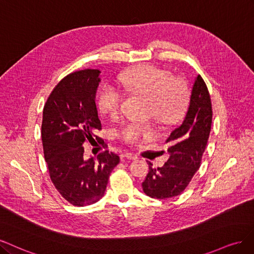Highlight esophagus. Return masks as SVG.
Returning <instances> with one entry per match:
<instances>
[{"mask_svg":"<svg viewBox=\"0 0 254 254\" xmlns=\"http://www.w3.org/2000/svg\"><path fill=\"white\" fill-rule=\"evenodd\" d=\"M124 156L126 157V158H127V159H137L138 158V156L136 154H134V153H130V152H127V153H125V155Z\"/></svg>","mask_w":254,"mask_h":254,"instance_id":"obj_1","label":"esophagus"}]
</instances>
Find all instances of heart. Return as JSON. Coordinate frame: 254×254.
I'll use <instances>...</instances> for the list:
<instances>
[{"mask_svg": "<svg viewBox=\"0 0 254 254\" xmlns=\"http://www.w3.org/2000/svg\"><path fill=\"white\" fill-rule=\"evenodd\" d=\"M125 91L145 98V116L158 124L173 125L182 116L188 102L185 81L171 78L170 72L154 65H141L125 71L119 78ZM122 101L120 89L112 84L101 87L97 98L99 110L111 119L118 117ZM155 134L151 121L127 122L118 130V136L127 143H138Z\"/></svg>", "mask_w": 254, "mask_h": 254, "instance_id": "obj_1", "label": "heart"}]
</instances>
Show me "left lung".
<instances>
[{
	"label": "left lung",
	"instance_id": "left-lung-1",
	"mask_svg": "<svg viewBox=\"0 0 254 254\" xmlns=\"http://www.w3.org/2000/svg\"><path fill=\"white\" fill-rule=\"evenodd\" d=\"M212 104L208 87L198 75L195 79L190 105L183 122L167 142L170 158L161 168H152L142 183L143 192L152 198L166 199L182 194L200 167L211 130Z\"/></svg>",
	"mask_w": 254,
	"mask_h": 254
}]
</instances>
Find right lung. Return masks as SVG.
I'll list each match as a JSON object with an SVG mask.
<instances>
[{
    "instance_id": "obj_1",
    "label": "right lung",
    "mask_w": 254,
    "mask_h": 254,
    "mask_svg": "<svg viewBox=\"0 0 254 254\" xmlns=\"http://www.w3.org/2000/svg\"><path fill=\"white\" fill-rule=\"evenodd\" d=\"M99 69L70 72L57 84L43 109L42 142L44 158L55 188L73 206L83 207L97 202L104 195L113 169L119 163L117 154L102 152L85 160V143L96 140L101 129L95 103L100 82Z\"/></svg>"
}]
</instances>
